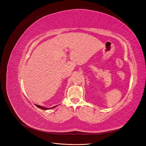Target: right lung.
<instances>
[{"mask_svg": "<svg viewBox=\"0 0 146 146\" xmlns=\"http://www.w3.org/2000/svg\"><path fill=\"white\" fill-rule=\"evenodd\" d=\"M36 106L37 107H38V108H41V109H42V110H48V109H50V108H44V107H41V106H40V105H36ZM54 107H52V108H54Z\"/></svg>", "mask_w": 146, "mask_h": 146, "instance_id": "1", "label": "right lung"}]
</instances>
